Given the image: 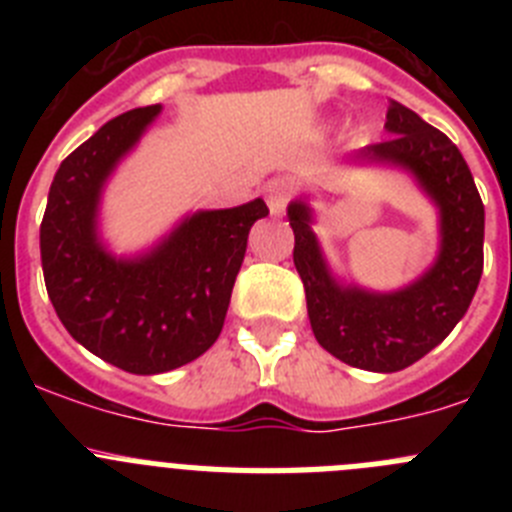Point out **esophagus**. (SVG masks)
Masks as SVG:
<instances>
[{
	"label": "esophagus",
	"instance_id": "34e87169",
	"mask_svg": "<svg viewBox=\"0 0 512 512\" xmlns=\"http://www.w3.org/2000/svg\"><path fill=\"white\" fill-rule=\"evenodd\" d=\"M289 202H292V192H289L287 184L282 182L269 184V189H266V205H269L271 215H282V212L289 207Z\"/></svg>",
	"mask_w": 512,
	"mask_h": 512
}]
</instances>
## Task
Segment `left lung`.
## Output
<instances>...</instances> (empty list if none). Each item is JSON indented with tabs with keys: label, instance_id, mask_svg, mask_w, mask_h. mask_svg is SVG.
<instances>
[{
	"label": "left lung",
	"instance_id": "1",
	"mask_svg": "<svg viewBox=\"0 0 512 512\" xmlns=\"http://www.w3.org/2000/svg\"><path fill=\"white\" fill-rule=\"evenodd\" d=\"M390 138L364 151L366 158L400 164L418 176L441 207V256L423 279L395 295L341 289L330 279L310 210L289 205L295 230V266L305 284L307 315L320 346L366 372H400L423 359L464 318L485 266V205L459 148L405 104L390 99Z\"/></svg>",
	"mask_w": 512,
	"mask_h": 512
}]
</instances>
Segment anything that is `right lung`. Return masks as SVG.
Segmentation results:
<instances>
[{"label":"right lung","mask_w":512,"mask_h":512,"mask_svg":"<svg viewBox=\"0 0 512 512\" xmlns=\"http://www.w3.org/2000/svg\"><path fill=\"white\" fill-rule=\"evenodd\" d=\"M158 112H122L63 158L40 223L45 289L63 328L130 374L171 372L217 341L248 230L269 215L264 200L200 212L146 259L107 256L94 233L99 189Z\"/></svg>","instance_id":"1"}]
</instances>
